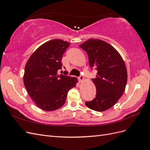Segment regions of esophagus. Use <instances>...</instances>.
I'll return each instance as SVG.
<instances>
[{
  "label": "esophagus",
  "mask_w": 150,
  "mask_h": 150,
  "mask_svg": "<svg viewBox=\"0 0 150 150\" xmlns=\"http://www.w3.org/2000/svg\"><path fill=\"white\" fill-rule=\"evenodd\" d=\"M78 79H79V81H80V82H82V81H84V77L83 76H80L79 78H78Z\"/></svg>",
  "instance_id": "esophagus-1"
}]
</instances>
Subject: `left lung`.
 <instances>
[{"instance_id":"1","label":"left lung","mask_w":150,"mask_h":150,"mask_svg":"<svg viewBox=\"0 0 150 150\" xmlns=\"http://www.w3.org/2000/svg\"><path fill=\"white\" fill-rule=\"evenodd\" d=\"M79 47L87 52L90 67L98 71L92 79L96 98L86 105L94 111H104L114 106L125 92L128 78L125 63L117 50L104 40L91 39Z\"/></svg>"}]
</instances>
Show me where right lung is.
Instances as JSON below:
<instances>
[{
    "instance_id": "add662e5",
    "label": "right lung",
    "mask_w": 150,
    "mask_h": 150,
    "mask_svg": "<svg viewBox=\"0 0 150 150\" xmlns=\"http://www.w3.org/2000/svg\"><path fill=\"white\" fill-rule=\"evenodd\" d=\"M70 43L61 39L49 40L32 54L25 66L24 84L35 105L54 111L64 105L67 93L78 82L75 77L58 74L63 54Z\"/></svg>"
}]
</instances>
